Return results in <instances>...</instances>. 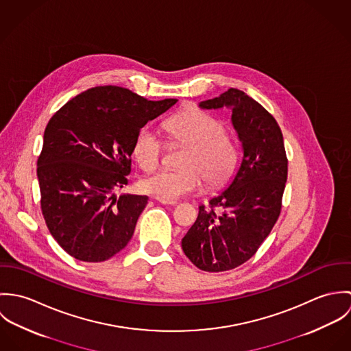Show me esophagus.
Returning <instances> with one entry per match:
<instances>
[{
	"label": "esophagus",
	"instance_id": "obj_1",
	"mask_svg": "<svg viewBox=\"0 0 351 351\" xmlns=\"http://www.w3.org/2000/svg\"><path fill=\"white\" fill-rule=\"evenodd\" d=\"M159 202H162V204H165V205H174V204H177V201L176 200H163V199H158Z\"/></svg>",
	"mask_w": 351,
	"mask_h": 351
}]
</instances>
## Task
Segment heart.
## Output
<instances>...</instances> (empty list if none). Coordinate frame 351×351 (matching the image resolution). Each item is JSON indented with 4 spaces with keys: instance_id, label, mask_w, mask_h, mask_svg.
Instances as JSON below:
<instances>
[{
    "instance_id": "1",
    "label": "heart",
    "mask_w": 351,
    "mask_h": 351,
    "mask_svg": "<svg viewBox=\"0 0 351 351\" xmlns=\"http://www.w3.org/2000/svg\"><path fill=\"white\" fill-rule=\"evenodd\" d=\"M169 141L184 146L178 170H160L142 181V189L158 199L176 200L196 192L202 184L213 189L223 185L239 160L238 139L226 131V123L200 109H188L169 117L163 124ZM166 150L163 139L149 127L142 128L132 146L139 166L155 170Z\"/></svg>"
}]
</instances>
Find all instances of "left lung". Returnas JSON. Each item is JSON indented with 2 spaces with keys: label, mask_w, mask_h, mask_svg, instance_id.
<instances>
[{
  "label": "left lung",
  "mask_w": 351,
  "mask_h": 351,
  "mask_svg": "<svg viewBox=\"0 0 351 351\" xmlns=\"http://www.w3.org/2000/svg\"><path fill=\"white\" fill-rule=\"evenodd\" d=\"M200 106H230L243 143L232 184L208 206H199L197 220L182 239V250L195 266L217 273L247 262L273 230L282 208L288 158L278 123L245 92L231 88Z\"/></svg>",
  "instance_id": "1"
}]
</instances>
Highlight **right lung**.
I'll use <instances>...</instances> for the list:
<instances>
[{"mask_svg":"<svg viewBox=\"0 0 351 351\" xmlns=\"http://www.w3.org/2000/svg\"><path fill=\"white\" fill-rule=\"evenodd\" d=\"M177 101L96 86L52 114L38 158L40 208L51 235L73 258L104 262L132 238L149 197L116 199L112 192L128 185L141 128Z\"/></svg>","mask_w":351,"mask_h":351,"instance_id":"right-lung-1","label":"right lung"}]
</instances>
